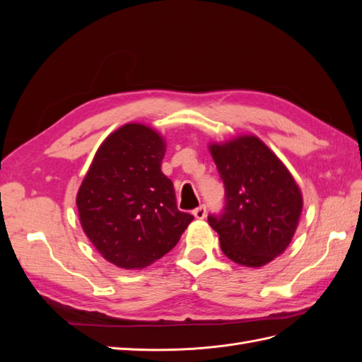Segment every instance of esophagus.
Returning a JSON list of instances; mask_svg holds the SVG:
<instances>
[{
    "instance_id": "34e87169",
    "label": "esophagus",
    "mask_w": 362,
    "mask_h": 362,
    "mask_svg": "<svg viewBox=\"0 0 362 362\" xmlns=\"http://www.w3.org/2000/svg\"><path fill=\"white\" fill-rule=\"evenodd\" d=\"M193 216L196 218H204L206 216V206L205 205H199L198 208H194L193 210Z\"/></svg>"
}]
</instances>
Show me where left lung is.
<instances>
[{
    "mask_svg": "<svg viewBox=\"0 0 362 362\" xmlns=\"http://www.w3.org/2000/svg\"><path fill=\"white\" fill-rule=\"evenodd\" d=\"M225 185L221 214L208 216L223 254L261 267L290 245L302 213V193L282 161L255 136L210 145Z\"/></svg>",
    "mask_w": 362,
    "mask_h": 362,
    "instance_id": "obj_1",
    "label": "left lung"
}]
</instances>
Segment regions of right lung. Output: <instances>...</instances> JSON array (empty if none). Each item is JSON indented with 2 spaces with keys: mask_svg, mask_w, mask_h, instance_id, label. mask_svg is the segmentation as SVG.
<instances>
[{
  "mask_svg": "<svg viewBox=\"0 0 362 362\" xmlns=\"http://www.w3.org/2000/svg\"><path fill=\"white\" fill-rule=\"evenodd\" d=\"M163 137L141 124L108 136L76 194L80 222L98 252L120 269H144L178 243L193 216L177 206L161 172Z\"/></svg>",
  "mask_w": 362,
  "mask_h": 362,
  "instance_id": "1",
  "label": "right lung"
}]
</instances>
